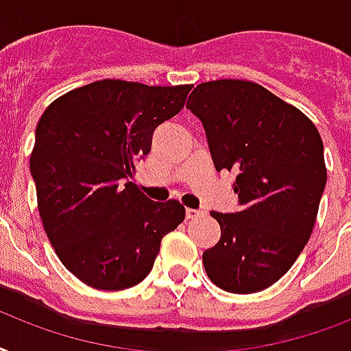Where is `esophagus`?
<instances>
[{
	"label": "esophagus",
	"mask_w": 351,
	"mask_h": 351,
	"mask_svg": "<svg viewBox=\"0 0 351 351\" xmlns=\"http://www.w3.org/2000/svg\"><path fill=\"white\" fill-rule=\"evenodd\" d=\"M203 210H197V208H186V219H194L197 216H201Z\"/></svg>",
	"instance_id": "obj_1"
}]
</instances>
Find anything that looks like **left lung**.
<instances>
[{
    "instance_id": "1",
    "label": "left lung",
    "mask_w": 351,
    "mask_h": 351,
    "mask_svg": "<svg viewBox=\"0 0 351 351\" xmlns=\"http://www.w3.org/2000/svg\"><path fill=\"white\" fill-rule=\"evenodd\" d=\"M186 108L205 126L216 170L236 173L241 206L210 213L221 236L203 252L206 274L223 291H263L291 269L313 232L326 186L319 130L251 80L199 84Z\"/></svg>"
}]
</instances>
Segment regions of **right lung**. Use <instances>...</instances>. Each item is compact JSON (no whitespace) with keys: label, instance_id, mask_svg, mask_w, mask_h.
I'll return each mask as SVG.
<instances>
[{"label":"right lung","instance_id":"1","mask_svg":"<svg viewBox=\"0 0 351 351\" xmlns=\"http://www.w3.org/2000/svg\"><path fill=\"white\" fill-rule=\"evenodd\" d=\"M190 89L108 78L67 91L40 117L31 154L38 213L60 262L84 284H138L184 219L178 199L152 201L130 179Z\"/></svg>","mask_w":351,"mask_h":351}]
</instances>
